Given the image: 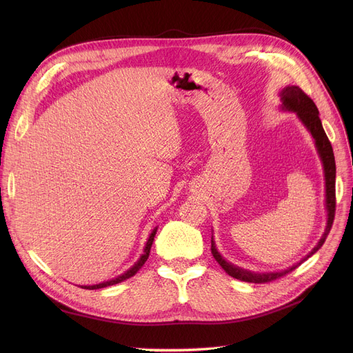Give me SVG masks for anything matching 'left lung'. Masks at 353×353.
<instances>
[{
	"instance_id": "obj_1",
	"label": "left lung",
	"mask_w": 353,
	"mask_h": 353,
	"mask_svg": "<svg viewBox=\"0 0 353 353\" xmlns=\"http://www.w3.org/2000/svg\"><path fill=\"white\" fill-rule=\"evenodd\" d=\"M281 100H282V110L293 111L296 116L299 117V120L305 124L307 128V132L312 134L314 140V145H316V150L319 153V157L323 164V173H325V190H326V210H327V220H326V229L325 233L322 234L321 240L318 245L312 249L309 254H306L299 263H294L293 266L281 270V272H270V273H254L246 269H242L239 266H234L229 263L226 259L221 257V254L217 252L214 240L212 237V254L216 259V262L225 269V272L234 277V279L249 282V283H268L272 281L279 279V277L290 273L298 266H301L307 257L316 253L322 245L325 243V240L332 229L333 225V219H335V208H336V197H335V179H336V165H335V156H333V148L332 144L325 133V130L322 127V121L319 119V110L316 104L313 103V100L305 94L303 90L299 88L298 85H288L281 91Z\"/></svg>"
}]
</instances>
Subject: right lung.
I'll return each mask as SVG.
<instances>
[{
  "label": "right lung",
  "instance_id": "obj_1",
  "mask_svg": "<svg viewBox=\"0 0 353 353\" xmlns=\"http://www.w3.org/2000/svg\"><path fill=\"white\" fill-rule=\"evenodd\" d=\"M156 232H157V228L156 229H153V232H152V234H150V237H148V240H147V243H145V248H144V250H143V254L140 256V259L139 261L130 268L125 273H123V274H120V276H117V277H114V279H111V281H107V282H103V283H99V285H91V286H81L83 289H90V290H94V289H101V288H107V286H111V285H116V283H120V282H123V281H125V279H128V277H132V276H134L140 269H141V266L145 263V261L148 259V254H150V249H152V245H153V240H154V236H156Z\"/></svg>",
  "mask_w": 353,
  "mask_h": 353
}]
</instances>
